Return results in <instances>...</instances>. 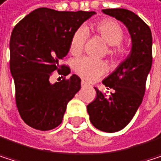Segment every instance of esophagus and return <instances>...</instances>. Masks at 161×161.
I'll return each mask as SVG.
<instances>
[{
    "label": "esophagus",
    "instance_id": "34e87169",
    "mask_svg": "<svg viewBox=\"0 0 161 161\" xmlns=\"http://www.w3.org/2000/svg\"><path fill=\"white\" fill-rule=\"evenodd\" d=\"M86 85H88V83H87L86 81L82 80V81H81V86H86Z\"/></svg>",
    "mask_w": 161,
    "mask_h": 161
}]
</instances>
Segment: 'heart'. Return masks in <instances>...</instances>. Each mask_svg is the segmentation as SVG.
<instances>
[{
    "mask_svg": "<svg viewBox=\"0 0 161 161\" xmlns=\"http://www.w3.org/2000/svg\"><path fill=\"white\" fill-rule=\"evenodd\" d=\"M93 29L110 46L108 48V54L110 56L116 57L120 55L122 50L119 45L124 38V33L117 22L111 19H103L97 23ZM87 36L88 31L84 26L80 27L74 33L70 42V52L72 54L79 55L81 53ZM74 69L82 79L92 81L106 72L107 65L103 61L82 57L75 61Z\"/></svg>",
    "mask_w": 161,
    "mask_h": 161,
    "instance_id": "heart-1",
    "label": "heart"
}]
</instances>
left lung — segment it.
<instances>
[{"instance_id":"1","label":"left lung","mask_w":161,"mask_h":161,"mask_svg":"<svg viewBox=\"0 0 161 161\" xmlns=\"http://www.w3.org/2000/svg\"><path fill=\"white\" fill-rule=\"evenodd\" d=\"M102 12L121 21L131 39L127 57L102 81L114 93L107 97L95 87L97 97L87 106L92 125L101 131L113 133L132 120L142 102L152 66V34L148 25L129 10L114 8Z\"/></svg>"}]
</instances>
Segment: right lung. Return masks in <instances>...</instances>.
<instances>
[{
	"instance_id": "add662e5",
	"label": "right lung",
	"mask_w": 161,
	"mask_h": 161,
	"mask_svg": "<svg viewBox=\"0 0 161 161\" xmlns=\"http://www.w3.org/2000/svg\"><path fill=\"white\" fill-rule=\"evenodd\" d=\"M97 13L60 12L38 8L22 19L10 38V72L15 82L19 113L28 125L50 130L64 118L67 103L80 89L75 74L51 83L53 71L67 76V66L59 64L70 49L74 33Z\"/></svg>"
}]
</instances>
